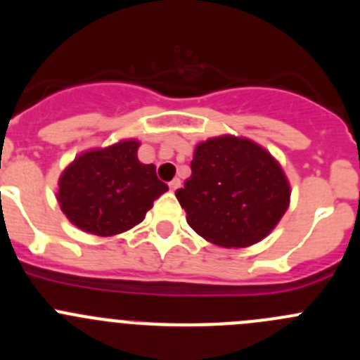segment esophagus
<instances>
[{
	"label": "esophagus",
	"instance_id": "1",
	"mask_svg": "<svg viewBox=\"0 0 360 360\" xmlns=\"http://www.w3.org/2000/svg\"><path fill=\"white\" fill-rule=\"evenodd\" d=\"M179 186H181V179H177V177H176V179H172V181H170V183H169V188H170V190H172V191H176Z\"/></svg>",
	"mask_w": 360,
	"mask_h": 360
}]
</instances>
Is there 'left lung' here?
Wrapping results in <instances>:
<instances>
[{"mask_svg":"<svg viewBox=\"0 0 360 360\" xmlns=\"http://www.w3.org/2000/svg\"><path fill=\"white\" fill-rule=\"evenodd\" d=\"M188 225L221 248H248L273 232L290 205V183L267 149L236 135L195 148L191 176L176 191Z\"/></svg>","mask_w":360,"mask_h":360,"instance_id":"1","label":"left lung"}]
</instances>
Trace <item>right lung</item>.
<instances>
[{"label": "right lung", "mask_w": 360, "mask_h": 360, "mask_svg": "<svg viewBox=\"0 0 360 360\" xmlns=\"http://www.w3.org/2000/svg\"><path fill=\"white\" fill-rule=\"evenodd\" d=\"M139 146L127 139L89 149L63 170L56 197L70 223L93 236L110 237L144 219L169 186L156 177L153 163L139 162Z\"/></svg>", "instance_id": "obj_1"}]
</instances>
